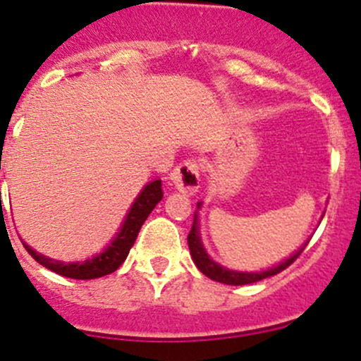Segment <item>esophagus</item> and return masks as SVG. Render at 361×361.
Instances as JSON below:
<instances>
[{
  "instance_id": "obj_1",
  "label": "esophagus",
  "mask_w": 361,
  "mask_h": 361,
  "mask_svg": "<svg viewBox=\"0 0 361 361\" xmlns=\"http://www.w3.org/2000/svg\"><path fill=\"white\" fill-rule=\"evenodd\" d=\"M171 183L183 193H195L200 183V166L195 161H183L171 173Z\"/></svg>"
}]
</instances>
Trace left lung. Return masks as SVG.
<instances>
[{
	"label": "left lung",
	"instance_id": "left-lung-1",
	"mask_svg": "<svg viewBox=\"0 0 361 361\" xmlns=\"http://www.w3.org/2000/svg\"><path fill=\"white\" fill-rule=\"evenodd\" d=\"M202 202L197 204V209H200ZM310 238L301 245L295 252H292L287 259L280 261L279 264L275 267L268 268V270L263 271H235V270H228V268L221 267L216 261H212V257L207 254L206 247H204L202 240H200V233H199V212H195L193 216V225L190 233H188V247H190V254L192 259L195 263V267L199 268L200 271L204 273L206 276H209L211 280H216L219 283H226V286H245V283H254L259 282V280L268 279V276L276 275L282 270H286L287 267H290L295 259L299 257V254L305 250L306 245H308Z\"/></svg>",
	"mask_w": 361,
	"mask_h": 361
}]
</instances>
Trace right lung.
Returning <instances> with one entry per match:
<instances>
[{"label": "right lung", "mask_w": 361, "mask_h": 361, "mask_svg": "<svg viewBox=\"0 0 361 361\" xmlns=\"http://www.w3.org/2000/svg\"><path fill=\"white\" fill-rule=\"evenodd\" d=\"M161 180L149 181V183L142 188V192L138 193L135 202L131 204L123 225H121V228L116 231L112 240L105 245V249L102 250V252H98L97 256L88 257V259L85 261L62 263V261H55L51 259V257L43 256L41 252H36V250L25 244V242L24 247L27 249V252L37 261V263L43 264L48 270L59 273V275L67 276V279L91 280L98 279V276L109 275V273L116 271L117 268L124 263V259H126L128 254H130V249L133 247V244H135L136 237H138L140 228H142V225L145 223V219L149 218L150 212L154 211V207L161 202Z\"/></svg>", "instance_id": "right-lung-1"}]
</instances>
